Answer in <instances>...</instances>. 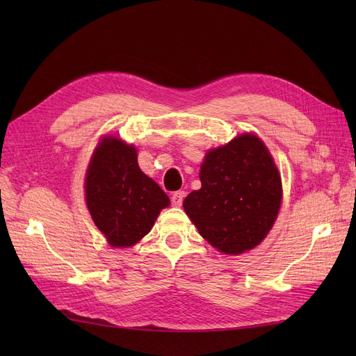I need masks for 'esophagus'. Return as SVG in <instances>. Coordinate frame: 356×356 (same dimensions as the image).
Listing matches in <instances>:
<instances>
[{
	"mask_svg": "<svg viewBox=\"0 0 356 356\" xmlns=\"http://www.w3.org/2000/svg\"><path fill=\"white\" fill-rule=\"evenodd\" d=\"M184 197H186V191H175L174 195H172V197H170L172 204H174V207H181Z\"/></svg>",
	"mask_w": 356,
	"mask_h": 356,
	"instance_id": "obj_1",
	"label": "esophagus"
}]
</instances>
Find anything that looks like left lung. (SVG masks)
<instances>
[{"instance_id": "1", "label": "left lung", "mask_w": 356, "mask_h": 356, "mask_svg": "<svg viewBox=\"0 0 356 356\" xmlns=\"http://www.w3.org/2000/svg\"><path fill=\"white\" fill-rule=\"evenodd\" d=\"M202 188L184 209L203 239L224 254H242L260 243L277 217L282 182L261 139L245 134L204 157Z\"/></svg>"}]
</instances>
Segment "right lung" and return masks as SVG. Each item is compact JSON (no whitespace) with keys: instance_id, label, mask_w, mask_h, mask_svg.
Here are the masks:
<instances>
[{"instance_id":"obj_1","label":"right lung","mask_w":356,"mask_h":356,"mask_svg":"<svg viewBox=\"0 0 356 356\" xmlns=\"http://www.w3.org/2000/svg\"><path fill=\"white\" fill-rule=\"evenodd\" d=\"M86 203L108 243L127 248L152 230L169 197L139 169L135 147L106 136L86 174Z\"/></svg>"}]
</instances>
